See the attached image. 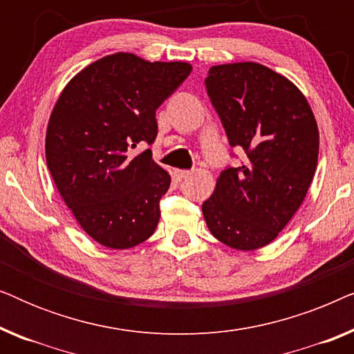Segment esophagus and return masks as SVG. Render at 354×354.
<instances>
[{
	"mask_svg": "<svg viewBox=\"0 0 354 354\" xmlns=\"http://www.w3.org/2000/svg\"><path fill=\"white\" fill-rule=\"evenodd\" d=\"M176 177L178 178V180H182V178H185L187 176H190V171H183V169H176Z\"/></svg>",
	"mask_w": 354,
	"mask_h": 354,
	"instance_id": "esophagus-1",
	"label": "esophagus"
}]
</instances>
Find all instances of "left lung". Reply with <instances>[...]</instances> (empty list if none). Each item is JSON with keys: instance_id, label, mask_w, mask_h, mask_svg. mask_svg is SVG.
I'll use <instances>...</instances> for the list:
<instances>
[{"instance_id": "8db88e82", "label": "left lung", "mask_w": 354, "mask_h": 354, "mask_svg": "<svg viewBox=\"0 0 354 354\" xmlns=\"http://www.w3.org/2000/svg\"><path fill=\"white\" fill-rule=\"evenodd\" d=\"M205 85L230 147L246 158L221 172L203 216L224 245L258 250L279 235L306 196L317 167L316 119L292 82L258 62L212 66Z\"/></svg>"}]
</instances>
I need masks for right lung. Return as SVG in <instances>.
I'll return each instance as SVG.
<instances>
[{"label":"right lung","mask_w":354,"mask_h":354,"mask_svg":"<svg viewBox=\"0 0 354 354\" xmlns=\"http://www.w3.org/2000/svg\"><path fill=\"white\" fill-rule=\"evenodd\" d=\"M187 62L115 53L86 66L53 109L46 164L57 192L91 239L113 250L153 235L171 177L151 158L156 109L190 75Z\"/></svg>","instance_id":"1"}]
</instances>
